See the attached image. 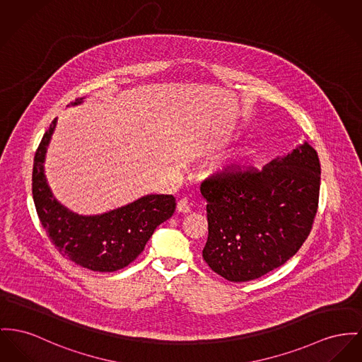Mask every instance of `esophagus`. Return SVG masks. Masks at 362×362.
<instances>
[{"label":"esophagus","instance_id":"obj_1","mask_svg":"<svg viewBox=\"0 0 362 362\" xmlns=\"http://www.w3.org/2000/svg\"><path fill=\"white\" fill-rule=\"evenodd\" d=\"M177 211L178 213H189L191 211V207H189V203H188V199H181V200H178V203H177Z\"/></svg>","mask_w":362,"mask_h":362}]
</instances>
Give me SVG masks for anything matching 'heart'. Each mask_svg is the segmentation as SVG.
<instances>
[{
	"label": "heart",
	"instance_id": "b5f03b06",
	"mask_svg": "<svg viewBox=\"0 0 362 362\" xmlns=\"http://www.w3.org/2000/svg\"><path fill=\"white\" fill-rule=\"evenodd\" d=\"M257 159V149L254 146H244L225 158L218 170L226 175H239L252 168Z\"/></svg>",
	"mask_w": 362,
	"mask_h": 362
}]
</instances>
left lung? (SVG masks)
<instances>
[{
  "label": "left lung",
  "mask_w": 362,
  "mask_h": 362,
  "mask_svg": "<svg viewBox=\"0 0 362 362\" xmlns=\"http://www.w3.org/2000/svg\"><path fill=\"white\" fill-rule=\"evenodd\" d=\"M320 175L318 155L305 141L259 171L207 178L200 185L207 202V265L233 283L284 265L312 230Z\"/></svg>",
  "instance_id": "1"
}]
</instances>
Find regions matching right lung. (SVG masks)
I'll list each match as a JSON object with an SVG mask.
<instances>
[{
  "instance_id": "1",
  "label": "right lung",
  "mask_w": 362,
  "mask_h": 362,
  "mask_svg": "<svg viewBox=\"0 0 362 362\" xmlns=\"http://www.w3.org/2000/svg\"><path fill=\"white\" fill-rule=\"evenodd\" d=\"M85 97L76 98L78 105ZM57 119L50 123L34 156L33 199L37 214L59 252L93 272H115L132 264L153 230L175 210L173 194H145L111 211L82 216L63 206L50 191L45 156Z\"/></svg>"
}]
</instances>
